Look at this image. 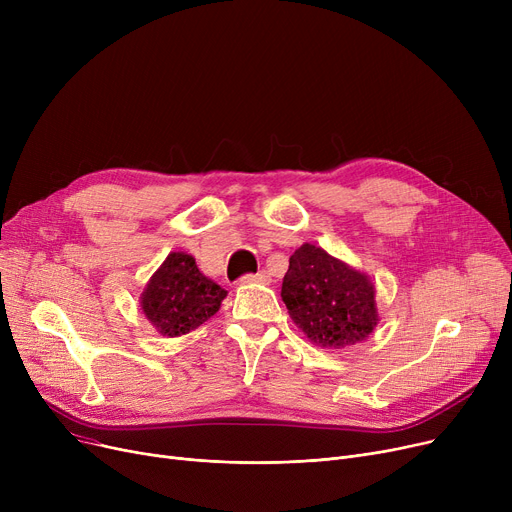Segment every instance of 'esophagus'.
<instances>
[{"mask_svg": "<svg viewBox=\"0 0 512 512\" xmlns=\"http://www.w3.org/2000/svg\"><path fill=\"white\" fill-rule=\"evenodd\" d=\"M242 284H270V276L267 272H257V274H245L240 278Z\"/></svg>", "mask_w": 512, "mask_h": 512, "instance_id": "esophagus-1", "label": "esophagus"}]
</instances>
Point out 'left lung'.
Returning <instances> with one entry per match:
<instances>
[{
	"label": "left lung",
	"instance_id": "obj_1",
	"mask_svg": "<svg viewBox=\"0 0 512 512\" xmlns=\"http://www.w3.org/2000/svg\"><path fill=\"white\" fill-rule=\"evenodd\" d=\"M282 301L294 324L317 346H351L378 326L371 280L309 242L290 257Z\"/></svg>",
	"mask_w": 512,
	"mask_h": 512
}]
</instances>
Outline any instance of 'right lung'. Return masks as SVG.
<instances>
[{
  "label": "right lung",
  "mask_w": 512,
  "mask_h": 512,
  "mask_svg": "<svg viewBox=\"0 0 512 512\" xmlns=\"http://www.w3.org/2000/svg\"><path fill=\"white\" fill-rule=\"evenodd\" d=\"M226 290L205 278L186 253H170L149 280L141 307L164 336H182L199 328L220 309Z\"/></svg>",
  "instance_id": "obj_1"
}]
</instances>
